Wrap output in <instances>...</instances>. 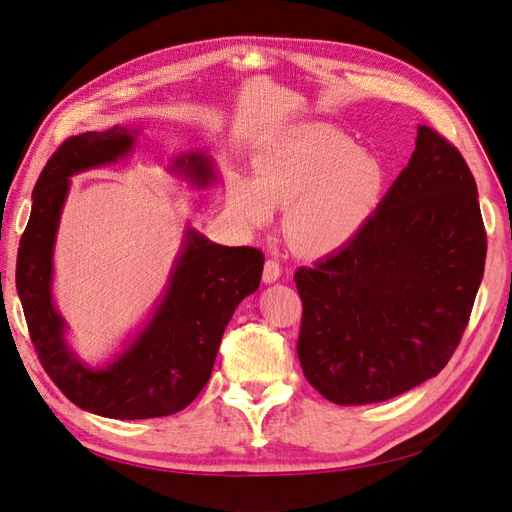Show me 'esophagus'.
Masks as SVG:
<instances>
[{
  "instance_id": "1",
  "label": "esophagus",
  "mask_w": 512,
  "mask_h": 512,
  "mask_svg": "<svg viewBox=\"0 0 512 512\" xmlns=\"http://www.w3.org/2000/svg\"><path fill=\"white\" fill-rule=\"evenodd\" d=\"M280 275H282L280 262H277V260H267L265 262V269H262V282L273 284V282L280 280Z\"/></svg>"
}]
</instances>
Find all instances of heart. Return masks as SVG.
I'll list each match as a JSON object with an SVG mask.
<instances>
[{
	"mask_svg": "<svg viewBox=\"0 0 512 512\" xmlns=\"http://www.w3.org/2000/svg\"><path fill=\"white\" fill-rule=\"evenodd\" d=\"M252 168L254 181H228L232 215L258 228L271 220L273 207L286 209V241L305 256L335 254L348 245L378 207L386 183L374 153L320 123L277 134L256 153Z\"/></svg>",
	"mask_w": 512,
	"mask_h": 512,
	"instance_id": "heart-1",
	"label": "heart"
}]
</instances>
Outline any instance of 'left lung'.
Returning a JSON list of instances; mask_svg holds the SVG:
<instances>
[{
  "mask_svg": "<svg viewBox=\"0 0 512 512\" xmlns=\"http://www.w3.org/2000/svg\"><path fill=\"white\" fill-rule=\"evenodd\" d=\"M485 256L466 160L418 126L408 166L359 235L294 273L307 382L333 404L363 406L438 376L468 327Z\"/></svg>",
  "mask_w": 512,
  "mask_h": 512,
  "instance_id": "obj_1",
  "label": "left lung"
}]
</instances>
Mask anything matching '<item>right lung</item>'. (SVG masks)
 <instances>
[{
    "instance_id": "right-lung-1",
    "label": "right lung",
    "mask_w": 512,
    "mask_h": 512,
    "mask_svg": "<svg viewBox=\"0 0 512 512\" xmlns=\"http://www.w3.org/2000/svg\"><path fill=\"white\" fill-rule=\"evenodd\" d=\"M136 134L113 126L59 145L38 177L17 256V292L44 371L72 404L119 421L168 416L192 404L211 378L226 324L247 294L258 290L265 265L256 247L218 245L188 228L164 297L141 333L104 367L79 361L66 342V320L53 303L61 209L70 177L126 158ZM170 170L198 188L218 179L211 158L200 151L177 156Z\"/></svg>"
}]
</instances>
